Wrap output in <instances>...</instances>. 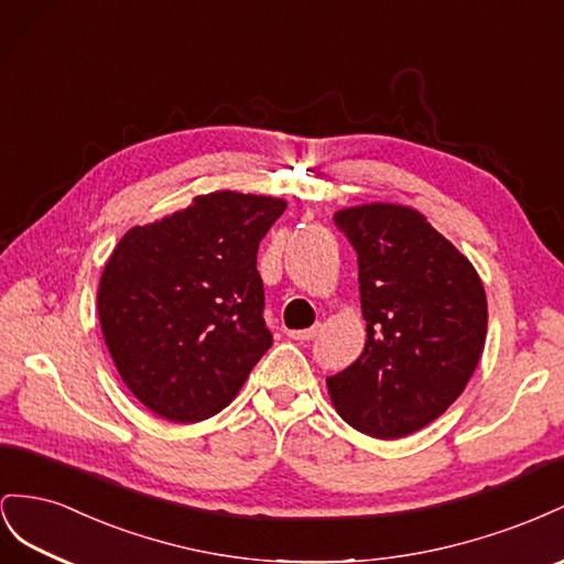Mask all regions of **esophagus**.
Segmentation results:
<instances>
[{
    "label": "esophagus",
    "instance_id": "34e87169",
    "mask_svg": "<svg viewBox=\"0 0 564 564\" xmlns=\"http://www.w3.org/2000/svg\"><path fill=\"white\" fill-rule=\"evenodd\" d=\"M316 328H307V330H288V337H293L297 343H310L316 337Z\"/></svg>",
    "mask_w": 564,
    "mask_h": 564
}]
</instances>
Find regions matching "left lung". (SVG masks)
Wrapping results in <instances>:
<instances>
[{
    "mask_svg": "<svg viewBox=\"0 0 564 564\" xmlns=\"http://www.w3.org/2000/svg\"><path fill=\"white\" fill-rule=\"evenodd\" d=\"M333 221L357 252L366 347L326 378L328 394L354 430L406 437L452 406L475 373L485 288L468 257L411 207H349Z\"/></svg>",
    "mask_w": 564,
    "mask_h": 564,
    "instance_id": "left-lung-1",
    "label": "left lung"
}]
</instances>
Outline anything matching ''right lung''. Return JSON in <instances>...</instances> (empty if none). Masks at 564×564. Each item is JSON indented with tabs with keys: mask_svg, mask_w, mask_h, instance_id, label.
Wrapping results in <instances>:
<instances>
[{
	"mask_svg": "<svg viewBox=\"0 0 564 564\" xmlns=\"http://www.w3.org/2000/svg\"><path fill=\"white\" fill-rule=\"evenodd\" d=\"M279 198L217 191L122 236L104 269L99 321L118 373L153 413H219L271 347L257 248Z\"/></svg>",
	"mask_w": 564,
	"mask_h": 564,
	"instance_id": "right-lung-1",
	"label": "right lung"
}]
</instances>
